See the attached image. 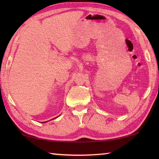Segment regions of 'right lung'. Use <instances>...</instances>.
<instances>
[{
  "instance_id": "1",
  "label": "right lung",
  "mask_w": 159,
  "mask_h": 159,
  "mask_svg": "<svg viewBox=\"0 0 159 159\" xmlns=\"http://www.w3.org/2000/svg\"><path fill=\"white\" fill-rule=\"evenodd\" d=\"M56 118H57V117H56ZM53 119H55V118H53ZM45 122H48V121H45ZM45 122H43V123H45Z\"/></svg>"
}]
</instances>
